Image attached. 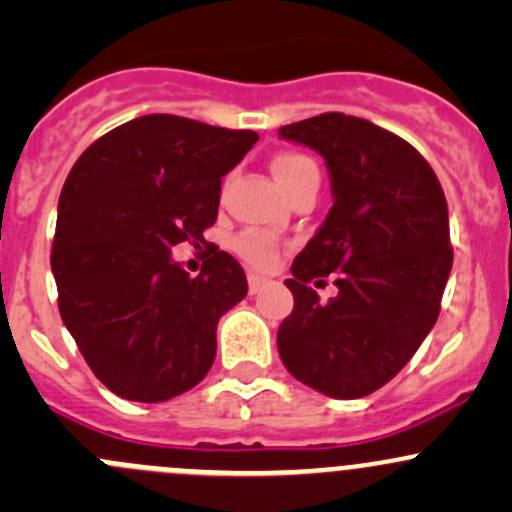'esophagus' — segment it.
<instances>
[{
  "mask_svg": "<svg viewBox=\"0 0 512 512\" xmlns=\"http://www.w3.org/2000/svg\"><path fill=\"white\" fill-rule=\"evenodd\" d=\"M265 285H267L265 277L255 275V272H250V275H247V287H250V294H257Z\"/></svg>",
  "mask_w": 512,
  "mask_h": 512,
  "instance_id": "1",
  "label": "esophagus"
}]
</instances>
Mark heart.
I'll return each mask as SVG.
<instances>
[{"label": "heart", "instance_id": "obj_1", "mask_svg": "<svg viewBox=\"0 0 512 512\" xmlns=\"http://www.w3.org/2000/svg\"><path fill=\"white\" fill-rule=\"evenodd\" d=\"M272 173H275V180L280 183L282 193L287 195L304 175L317 173V165H314L312 158L302 156V153L282 151L272 158ZM235 252L255 270H272L277 265V257H280V242L272 235H267V232L247 230L235 240Z\"/></svg>", "mask_w": 512, "mask_h": 512}]
</instances>
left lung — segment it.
Masks as SVG:
<instances>
[{
	"label": "left lung",
	"mask_w": 512,
	"mask_h": 512,
	"mask_svg": "<svg viewBox=\"0 0 512 512\" xmlns=\"http://www.w3.org/2000/svg\"><path fill=\"white\" fill-rule=\"evenodd\" d=\"M324 158L334 205L292 262L277 349L289 374L361 399L394 379L436 324L453 265L441 183L411 143L366 118L322 113L280 128ZM338 272L327 303L308 287Z\"/></svg>",
	"instance_id": "8db88e82"
}]
</instances>
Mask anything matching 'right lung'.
Returning <instances> with one entry per match:
<instances>
[{"mask_svg": "<svg viewBox=\"0 0 512 512\" xmlns=\"http://www.w3.org/2000/svg\"><path fill=\"white\" fill-rule=\"evenodd\" d=\"M257 138L151 113L108 131L71 168L51 247L59 312L96 379L121 399L168 401L213 366L215 329L245 299V272L210 245L190 277L170 250L205 242L223 175Z\"/></svg>", "mask_w": 512, "mask_h": 512, "instance_id": "1", "label": "right lung"}]
</instances>
